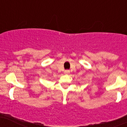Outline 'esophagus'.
Listing matches in <instances>:
<instances>
[{
  "instance_id": "1",
  "label": "esophagus",
  "mask_w": 127,
  "mask_h": 127,
  "mask_svg": "<svg viewBox=\"0 0 127 127\" xmlns=\"http://www.w3.org/2000/svg\"><path fill=\"white\" fill-rule=\"evenodd\" d=\"M64 73H65V74H68V73H70V70H65L64 71Z\"/></svg>"
}]
</instances>
